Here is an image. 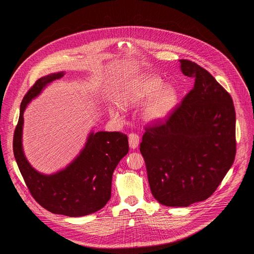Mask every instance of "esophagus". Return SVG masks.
Listing matches in <instances>:
<instances>
[{
  "label": "esophagus",
  "mask_w": 254,
  "mask_h": 254,
  "mask_svg": "<svg viewBox=\"0 0 254 254\" xmlns=\"http://www.w3.org/2000/svg\"><path fill=\"white\" fill-rule=\"evenodd\" d=\"M128 143H129V147L131 149H136L137 146H138V143H139V136H138V134L133 133V132L129 133L128 134Z\"/></svg>",
  "instance_id": "obj_1"
}]
</instances>
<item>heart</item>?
Listing matches in <instances>:
<instances>
[{"mask_svg": "<svg viewBox=\"0 0 254 254\" xmlns=\"http://www.w3.org/2000/svg\"><path fill=\"white\" fill-rule=\"evenodd\" d=\"M150 100L144 106L142 117L148 123L165 121L175 110L179 93L175 86L164 84L155 75H143L132 81L124 93V104L131 105Z\"/></svg>", "mask_w": 254, "mask_h": 254, "instance_id": "b5f03b06", "label": "heart"}]
</instances>
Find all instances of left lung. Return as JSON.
I'll use <instances>...</instances> for the list:
<instances>
[{"label":"left lung","mask_w":254,"mask_h":254,"mask_svg":"<svg viewBox=\"0 0 254 254\" xmlns=\"http://www.w3.org/2000/svg\"><path fill=\"white\" fill-rule=\"evenodd\" d=\"M193 89L164 121L146 127L140 153L155 199L188 207L209 198L236 154L235 110L230 94L203 67L181 59Z\"/></svg>","instance_id":"left-lung-1"}]
</instances>
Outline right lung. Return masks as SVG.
Instances as JSON below:
<instances>
[{
	"label": "right lung",
	"mask_w": 254,
	"mask_h": 254,
	"mask_svg": "<svg viewBox=\"0 0 254 254\" xmlns=\"http://www.w3.org/2000/svg\"><path fill=\"white\" fill-rule=\"evenodd\" d=\"M64 74L57 72L43 76L28 90L20 106L13 151L25 183L36 201L51 213L80 217L100 210L111 199L113 174L128 152V139L119 131H90L84 148L64 169L46 175L30 165L22 144L24 112L32 99Z\"/></svg>",
	"instance_id": "right-lung-1"
}]
</instances>
